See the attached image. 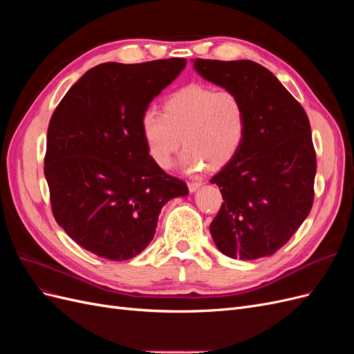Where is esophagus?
<instances>
[{
    "label": "esophagus",
    "mask_w": 354,
    "mask_h": 354,
    "mask_svg": "<svg viewBox=\"0 0 354 354\" xmlns=\"http://www.w3.org/2000/svg\"><path fill=\"white\" fill-rule=\"evenodd\" d=\"M187 186H189V190H190V192H195V190H198V189L202 186V181H201V180L190 181V183H189Z\"/></svg>",
    "instance_id": "obj_1"
}]
</instances>
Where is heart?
<instances>
[{
	"label": "heart",
	"instance_id": "b5f03b06",
	"mask_svg": "<svg viewBox=\"0 0 354 354\" xmlns=\"http://www.w3.org/2000/svg\"><path fill=\"white\" fill-rule=\"evenodd\" d=\"M142 137L156 167L168 169L181 146V165L187 171L220 169L236 156L246 134V108L233 90L189 84L164 100V113L147 109Z\"/></svg>",
	"mask_w": 354,
	"mask_h": 354
}]
</instances>
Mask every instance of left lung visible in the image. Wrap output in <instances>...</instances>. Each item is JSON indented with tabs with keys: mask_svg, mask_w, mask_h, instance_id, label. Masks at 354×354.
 <instances>
[{
	"mask_svg": "<svg viewBox=\"0 0 354 354\" xmlns=\"http://www.w3.org/2000/svg\"><path fill=\"white\" fill-rule=\"evenodd\" d=\"M196 72L236 91L246 108L243 143L211 178L223 203L209 232L232 259L273 255L301 226L315 199L316 152L306 111L252 60L194 62Z\"/></svg>",
	"mask_w": 354,
	"mask_h": 354,
	"instance_id": "8db88e82",
	"label": "left lung"
}]
</instances>
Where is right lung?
Listing matches in <instances>:
<instances>
[{"label":"right lung","mask_w":354,"mask_h":354,"mask_svg":"<svg viewBox=\"0 0 354 354\" xmlns=\"http://www.w3.org/2000/svg\"><path fill=\"white\" fill-rule=\"evenodd\" d=\"M180 57L85 72L53 112L44 174L59 226L84 250L122 261L153 239L165 203L186 196L183 180L155 165L142 116L185 69Z\"/></svg>","instance_id":"1"}]
</instances>
